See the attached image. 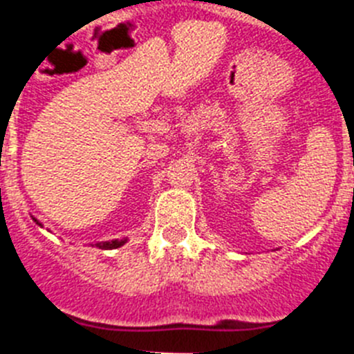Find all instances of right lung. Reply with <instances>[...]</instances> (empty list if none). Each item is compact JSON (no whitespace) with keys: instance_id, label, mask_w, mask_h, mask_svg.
I'll use <instances>...</instances> for the list:
<instances>
[{"instance_id":"1","label":"right lung","mask_w":354,"mask_h":354,"mask_svg":"<svg viewBox=\"0 0 354 354\" xmlns=\"http://www.w3.org/2000/svg\"><path fill=\"white\" fill-rule=\"evenodd\" d=\"M127 243V239H113V241H102V243H97V246L101 250H115L120 248Z\"/></svg>"}]
</instances>
